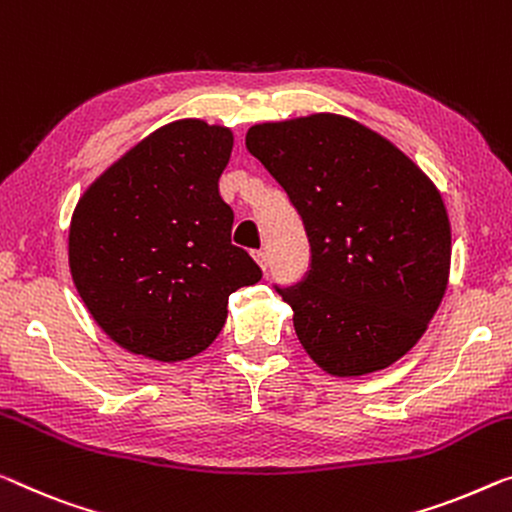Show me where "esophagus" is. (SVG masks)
Listing matches in <instances>:
<instances>
[{"mask_svg":"<svg viewBox=\"0 0 512 512\" xmlns=\"http://www.w3.org/2000/svg\"><path fill=\"white\" fill-rule=\"evenodd\" d=\"M255 259H257V264L262 266V271H264V273L269 271V253H266V250H257V253H255Z\"/></svg>","mask_w":512,"mask_h":512,"instance_id":"34e87169","label":"esophagus"}]
</instances>
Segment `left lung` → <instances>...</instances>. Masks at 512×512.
I'll use <instances>...</instances> for the list:
<instances>
[{"label":"left lung","instance_id":"left-lung-1","mask_svg":"<svg viewBox=\"0 0 512 512\" xmlns=\"http://www.w3.org/2000/svg\"><path fill=\"white\" fill-rule=\"evenodd\" d=\"M246 149L308 234L301 282L273 285L303 349L331 375L388 368L444 299L451 225L439 190L391 142L338 114L253 126Z\"/></svg>","mask_w":512,"mask_h":512}]
</instances>
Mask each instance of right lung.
I'll return each mask as SVG.
<instances>
[{
  "label": "right lung",
  "mask_w": 512,
  "mask_h": 512,
  "mask_svg": "<svg viewBox=\"0 0 512 512\" xmlns=\"http://www.w3.org/2000/svg\"><path fill=\"white\" fill-rule=\"evenodd\" d=\"M232 133L181 119L117 160L75 207L68 264L80 299L110 338L156 361L207 349L227 299L262 280L232 243L234 211L218 190Z\"/></svg>",
  "instance_id": "add662e5"
}]
</instances>
